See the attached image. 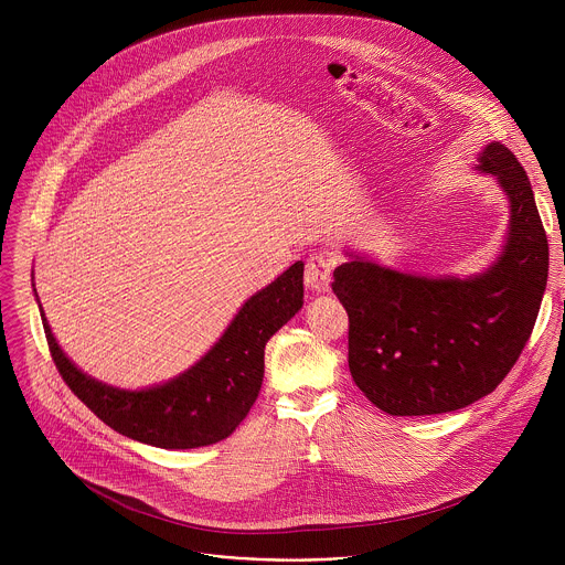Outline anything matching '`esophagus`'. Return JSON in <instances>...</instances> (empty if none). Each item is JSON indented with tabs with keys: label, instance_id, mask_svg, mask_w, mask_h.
I'll list each match as a JSON object with an SVG mask.
<instances>
[{
	"label": "esophagus",
	"instance_id": "esophagus-1",
	"mask_svg": "<svg viewBox=\"0 0 565 565\" xmlns=\"http://www.w3.org/2000/svg\"><path fill=\"white\" fill-rule=\"evenodd\" d=\"M331 273H333V264L329 257H324V255L310 257L306 262V270H303L306 286L312 292H329L331 290Z\"/></svg>",
	"mask_w": 565,
	"mask_h": 565
}]
</instances>
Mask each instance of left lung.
Here are the masks:
<instances>
[{"label":"left lung","mask_w":565,"mask_h":565,"mask_svg":"<svg viewBox=\"0 0 565 565\" xmlns=\"http://www.w3.org/2000/svg\"><path fill=\"white\" fill-rule=\"evenodd\" d=\"M510 201L503 255L469 279H429L364 257L335 268L349 312V369L388 416H434L492 393L527 344L547 281V236L530 179L501 142L480 151Z\"/></svg>","instance_id":"obj_1"}]
</instances>
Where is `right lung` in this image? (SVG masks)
Instances as JSON below:
<instances>
[{
	"label": "right lung",
	"instance_id": "add662e5",
	"mask_svg": "<svg viewBox=\"0 0 565 565\" xmlns=\"http://www.w3.org/2000/svg\"><path fill=\"white\" fill-rule=\"evenodd\" d=\"M303 303V264H292L253 295L221 340L179 377L142 391L103 384L79 371L42 324L55 369L68 388L114 431L163 449H194L227 438L255 405L266 342Z\"/></svg>",
	"mask_w": 565,
	"mask_h": 565
}]
</instances>
